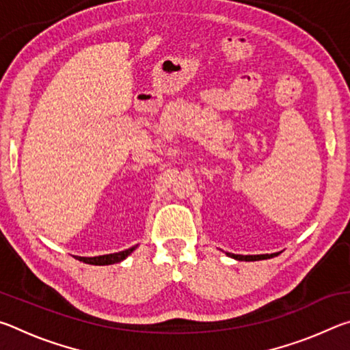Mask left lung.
I'll list each match as a JSON object with an SVG mask.
<instances>
[{
	"mask_svg": "<svg viewBox=\"0 0 350 350\" xmlns=\"http://www.w3.org/2000/svg\"><path fill=\"white\" fill-rule=\"evenodd\" d=\"M230 258H234L238 260H260V259H270L273 256H278V253H271V254H233V253H227Z\"/></svg>",
	"mask_w": 350,
	"mask_h": 350,
	"instance_id": "8db88e82",
	"label": "left lung"
}]
</instances>
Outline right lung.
<instances>
[{"instance_id":"obj_1","label":"right lung","mask_w":350,"mask_h":350,"mask_svg":"<svg viewBox=\"0 0 350 350\" xmlns=\"http://www.w3.org/2000/svg\"><path fill=\"white\" fill-rule=\"evenodd\" d=\"M137 247V245H135ZM135 247L128 248V250H123V252H118V253H111V254H102V256H94V258H83V256H77L79 260H83V262L86 264H92V265H109V264H116V262H120L125 258H128L129 254H131Z\"/></svg>"}]
</instances>
